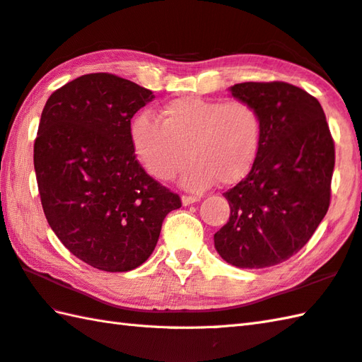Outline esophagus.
<instances>
[{
  "label": "esophagus",
  "mask_w": 362,
  "mask_h": 362,
  "mask_svg": "<svg viewBox=\"0 0 362 362\" xmlns=\"http://www.w3.org/2000/svg\"><path fill=\"white\" fill-rule=\"evenodd\" d=\"M199 201H201L199 196H188V194L182 196V204L183 205H189V204H194V202H199Z\"/></svg>",
  "instance_id": "esophagus-1"
}]
</instances>
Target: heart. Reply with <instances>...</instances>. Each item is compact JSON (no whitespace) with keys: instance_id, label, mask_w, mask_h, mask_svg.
<instances>
[{"instance_id":"b5f03b06","label":"heart","mask_w":362,"mask_h":362,"mask_svg":"<svg viewBox=\"0 0 362 362\" xmlns=\"http://www.w3.org/2000/svg\"><path fill=\"white\" fill-rule=\"evenodd\" d=\"M264 139V119L246 100L182 97L165 105L160 122L146 115L133 120V152L146 171L169 182L191 160L182 185L202 191L218 180L235 185L251 173Z\"/></svg>"}]
</instances>
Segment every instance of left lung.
Masks as SVG:
<instances>
[{
    "label": "left lung",
    "instance_id": "left-lung-1",
    "mask_svg": "<svg viewBox=\"0 0 362 362\" xmlns=\"http://www.w3.org/2000/svg\"><path fill=\"white\" fill-rule=\"evenodd\" d=\"M230 92L257 106L264 139L251 173L224 193L230 216L215 233V247L238 268L278 265L309 242L327 215L334 141L322 105L301 88L247 81Z\"/></svg>",
    "mask_w": 362,
    "mask_h": 362
}]
</instances>
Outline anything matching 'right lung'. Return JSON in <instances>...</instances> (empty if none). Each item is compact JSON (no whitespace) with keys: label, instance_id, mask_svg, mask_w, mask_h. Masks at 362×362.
I'll return each mask as SVG.
<instances>
[{"label":"right lung","instance_id":"add662e5","mask_svg":"<svg viewBox=\"0 0 362 362\" xmlns=\"http://www.w3.org/2000/svg\"><path fill=\"white\" fill-rule=\"evenodd\" d=\"M152 90L112 74L56 89L42 111L34 169L49 228L67 250L103 272H130L157 246L180 196L152 179L130 141L132 117Z\"/></svg>","mask_w":362,"mask_h":362}]
</instances>
